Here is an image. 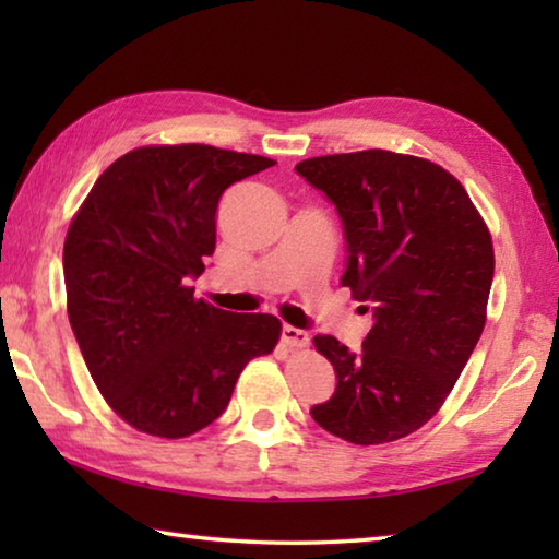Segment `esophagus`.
<instances>
[{
	"label": "esophagus",
	"mask_w": 559,
	"mask_h": 559,
	"mask_svg": "<svg viewBox=\"0 0 559 559\" xmlns=\"http://www.w3.org/2000/svg\"><path fill=\"white\" fill-rule=\"evenodd\" d=\"M281 340H283V345L290 347V349L306 347L310 343V337H308L306 330H298V328H293V325H283Z\"/></svg>",
	"instance_id": "1"
}]
</instances>
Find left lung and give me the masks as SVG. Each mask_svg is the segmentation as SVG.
I'll return each instance as SVG.
<instances>
[{
  "instance_id": "1",
  "label": "left lung",
  "mask_w": 559,
  "mask_h": 559,
  "mask_svg": "<svg viewBox=\"0 0 559 559\" xmlns=\"http://www.w3.org/2000/svg\"><path fill=\"white\" fill-rule=\"evenodd\" d=\"M335 204L347 241L340 283L374 325L353 353L316 335L335 394L310 416L357 447L396 441L441 409L486 325L493 241L466 189L429 159L362 150L296 165Z\"/></svg>"
}]
</instances>
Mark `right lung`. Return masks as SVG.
I'll return each instance as SVG.
<instances>
[{"label": "right lung", "mask_w": 559, "mask_h": 559, "mask_svg": "<svg viewBox=\"0 0 559 559\" xmlns=\"http://www.w3.org/2000/svg\"><path fill=\"white\" fill-rule=\"evenodd\" d=\"M276 163L212 145H150L118 157L63 243L69 320L93 382L138 431L182 439L219 419L246 362L281 320L229 313L187 286L216 246L226 187Z\"/></svg>", "instance_id": "obj_1"}]
</instances>
